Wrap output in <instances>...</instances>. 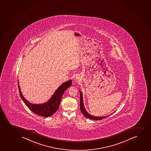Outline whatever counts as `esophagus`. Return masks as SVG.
<instances>
[{"label": "esophagus", "mask_w": 151, "mask_h": 151, "mask_svg": "<svg viewBox=\"0 0 151 151\" xmlns=\"http://www.w3.org/2000/svg\"><path fill=\"white\" fill-rule=\"evenodd\" d=\"M74 80L75 81H76L77 82L78 81V78H77L76 77H75L74 78Z\"/></svg>", "instance_id": "esophagus-1"}]
</instances>
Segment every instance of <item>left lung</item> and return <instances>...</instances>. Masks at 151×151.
I'll list each match as a JSON object with an SVG mask.
<instances>
[{
  "mask_svg": "<svg viewBox=\"0 0 151 151\" xmlns=\"http://www.w3.org/2000/svg\"><path fill=\"white\" fill-rule=\"evenodd\" d=\"M80 110H81L82 113L83 114L84 116L86 117V118L92 119V120H101L103 119V118H105L108 117L111 114H111L110 115L106 116H103V117H96V116H94L91 115V114H89L86 111V109H85L83 103V98H82V92H81V91H80Z\"/></svg>",
  "mask_w": 151,
  "mask_h": 151,
  "instance_id": "1",
  "label": "left lung"
}]
</instances>
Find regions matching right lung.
<instances>
[{"label": "right lung", "mask_w": 151, "mask_h": 151, "mask_svg": "<svg viewBox=\"0 0 151 151\" xmlns=\"http://www.w3.org/2000/svg\"><path fill=\"white\" fill-rule=\"evenodd\" d=\"M18 81L19 83V81ZM71 80L64 82L58 88L51 98L47 102L42 104H33L29 102L25 99L23 94H22L20 85L18 83L21 98L25 103V104L27 105L28 108L34 113L45 117H50L53 115L55 112H57V110L59 109L63 94L68 88L71 86Z\"/></svg>", "instance_id": "right-lung-1"}]
</instances>
